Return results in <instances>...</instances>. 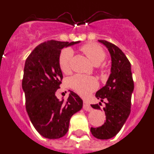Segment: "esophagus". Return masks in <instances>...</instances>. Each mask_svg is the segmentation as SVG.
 <instances>
[{
	"label": "esophagus",
	"mask_w": 154,
	"mask_h": 154,
	"mask_svg": "<svg viewBox=\"0 0 154 154\" xmlns=\"http://www.w3.org/2000/svg\"><path fill=\"white\" fill-rule=\"evenodd\" d=\"M83 109H84V110H85V111H88V112H90V111H92V107L90 106V105L87 103L86 101L83 102Z\"/></svg>",
	"instance_id": "1"
}]
</instances>
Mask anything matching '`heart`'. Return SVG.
<instances>
[{"label": "heart", "instance_id": "heart-1", "mask_svg": "<svg viewBox=\"0 0 154 154\" xmlns=\"http://www.w3.org/2000/svg\"><path fill=\"white\" fill-rule=\"evenodd\" d=\"M82 52L88 57L94 65H99L106 58V54L101 47L96 44H86L82 47ZM72 56V51L69 48L62 50L58 59V64L61 70L64 73L69 72L70 70V61ZM69 85L77 93L82 96H87L97 88V81L91 76L76 75L69 79Z\"/></svg>", "mask_w": 154, "mask_h": 154}]
</instances>
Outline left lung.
<instances>
[{"label":"left lung","instance_id":"left-lung-1","mask_svg":"<svg viewBox=\"0 0 154 154\" xmlns=\"http://www.w3.org/2000/svg\"><path fill=\"white\" fill-rule=\"evenodd\" d=\"M107 48L111 56V73L105 86L98 90L96 97L104 102L103 108L106 122L102 126L91 127V133L99 140H108L115 137L129 117L131 97L134 89L131 65L124 53L117 46L105 40H99ZM101 103H99V105ZM100 109L98 104L91 105Z\"/></svg>","mask_w":154,"mask_h":154}]
</instances>
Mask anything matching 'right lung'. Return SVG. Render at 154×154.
<instances>
[{
  "instance_id": "right-lung-1",
  "label": "right lung",
  "mask_w": 154,
  "mask_h": 154,
  "mask_svg": "<svg viewBox=\"0 0 154 154\" xmlns=\"http://www.w3.org/2000/svg\"><path fill=\"white\" fill-rule=\"evenodd\" d=\"M79 42H43L25 61L22 89L27 112L35 130L45 138L64 137L69 130L71 117L82 108L83 102L72 91L69 90L66 102L55 96L63 78L58 64L61 50Z\"/></svg>"
}]
</instances>
